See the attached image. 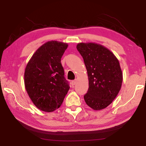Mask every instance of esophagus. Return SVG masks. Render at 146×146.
Listing matches in <instances>:
<instances>
[{
  "instance_id": "1",
  "label": "esophagus",
  "mask_w": 146,
  "mask_h": 146,
  "mask_svg": "<svg viewBox=\"0 0 146 146\" xmlns=\"http://www.w3.org/2000/svg\"><path fill=\"white\" fill-rule=\"evenodd\" d=\"M76 80H74V81H72V82H71V84H72V86L76 85Z\"/></svg>"
}]
</instances>
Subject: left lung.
Masks as SVG:
<instances>
[{"label":"left lung","instance_id":"obj_1","mask_svg":"<svg viewBox=\"0 0 146 146\" xmlns=\"http://www.w3.org/2000/svg\"><path fill=\"white\" fill-rule=\"evenodd\" d=\"M76 47L88 76L85 102L94 110H101L110 105L120 90L123 74L120 63L110 50L100 44L80 43Z\"/></svg>","mask_w":146,"mask_h":146}]
</instances>
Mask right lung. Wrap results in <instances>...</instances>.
<instances>
[{
    "label": "right lung",
    "mask_w": 146,
    "mask_h": 146,
    "mask_svg": "<svg viewBox=\"0 0 146 146\" xmlns=\"http://www.w3.org/2000/svg\"><path fill=\"white\" fill-rule=\"evenodd\" d=\"M68 44L49 41L37 49L26 65L25 85L32 102L40 110L58 109L69 90L61 58Z\"/></svg>",
    "instance_id": "obj_1"
}]
</instances>
